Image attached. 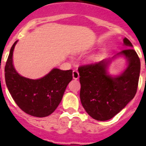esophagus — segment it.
<instances>
[{
    "instance_id": "esophagus-1",
    "label": "esophagus",
    "mask_w": 146,
    "mask_h": 146,
    "mask_svg": "<svg viewBox=\"0 0 146 146\" xmlns=\"http://www.w3.org/2000/svg\"><path fill=\"white\" fill-rule=\"evenodd\" d=\"M72 76H73V79H74V80H77L80 77L78 72H77V71H75V70L73 71V72H72Z\"/></svg>"
}]
</instances>
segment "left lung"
<instances>
[{"mask_svg": "<svg viewBox=\"0 0 146 146\" xmlns=\"http://www.w3.org/2000/svg\"><path fill=\"white\" fill-rule=\"evenodd\" d=\"M127 48L111 58L104 59L78 69L81 88L80 96L88 114L97 121H108L121 111L135 97L138 86L140 61L131 43L123 38ZM119 57L126 60L127 67L117 76H112L109 67Z\"/></svg>", "mask_w": 146, "mask_h": 146, "instance_id": "left-lung-1", "label": "left lung"}]
</instances>
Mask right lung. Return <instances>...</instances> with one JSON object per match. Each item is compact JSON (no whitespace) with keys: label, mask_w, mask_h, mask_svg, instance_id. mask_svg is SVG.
I'll use <instances>...</instances> for the list:
<instances>
[{"label":"right lung","mask_w":146,"mask_h":146,"mask_svg":"<svg viewBox=\"0 0 146 146\" xmlns=\"http://www.w3.org/2000/svg\"><path fill=\"white\" fill-rule=\"evenodd\" d=\"M18 41L14 43L5 66V80L9 93L18 107L32 116L43 118L58 108L65 90L72 80V70L53 68L39 79L20 75L13 64V52Z\"/></svg>","instance_id":"add662e5"}]
</instances>
